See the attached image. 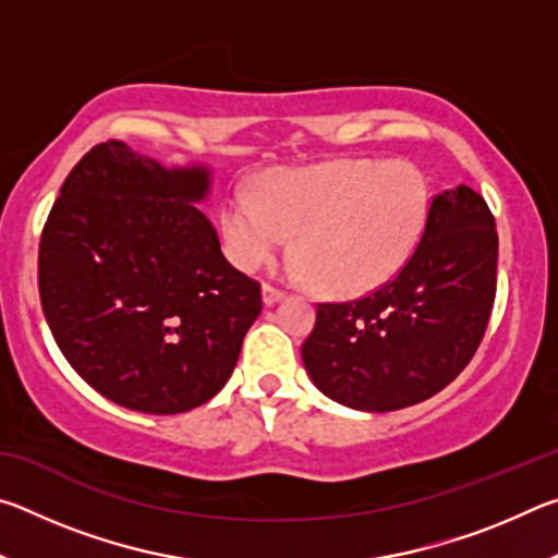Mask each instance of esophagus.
<instances>
[{"label":"esophagus","mask_w":558,"mask_h":558,"mask_svg":"<svg viewBox=\"0 0 558 558\" xmlns=\"http://www.w3.org/2000/svg\"><path fill=\"white\" fill-rule=\"evenodd\" d=\"M282 298H286V290L270 286V282H266V286H263V302H266L268 307L276 305V302H280Z\"/></svg>","instance_id":"obj_1"}]
</instances>
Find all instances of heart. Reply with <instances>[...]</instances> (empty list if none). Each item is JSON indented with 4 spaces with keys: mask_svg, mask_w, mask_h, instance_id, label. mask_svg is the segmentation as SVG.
Segmentation results:
<instances>
[{
    "mask_svg": "<svg viewBox=\"0 0 558 558\" xmlns=\"http://www.w3.org/2000/svg\"><path fill=\"white\" fill-rule=\"evenodd\" d=\"M430 186L418 167L379 159L276 169L258 194L231 192L221 229L229 256L256 270L295 236V260L319 292L339 298L381 288L411 260L426 231Z\"/></svg>",
    "mask_w": 558,
    "mask_h": 558,
    "instance_id": "b5f03b06",
    "label": "heart"
}]
</instances>
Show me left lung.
Masks as SVG:
<instances>
[{"mask_svg": "<svg viewBox=\"0 0 558 558\" xmlns=\"http://www.w3.org/2000/svg\"><path fill=\"white\" fill-rule=\"evenodd\" d=\"M495 292V216L460 184L433 196L418 248L389 282L359 300L319 302L302 362L317 389L349 409L421 403L475 356Z\"/></svg>", "mask_w": 558, "mask_h": 558, "instance_id": "obj_1", "label": "left lung"}]
</instances>
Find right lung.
Returning <instances> with one entry per match:
<instances>
[{
	"label": "right lung",
	"mask_w": 558,
	"mask_h": 558,
	"mask_svg": "<svg viewBox=\"0 0 558 558\" xmlns=\"http://www.w3.org/2000/svg\"><path fill=\"white\" fill-rule=\"evenodd\" d=\"M209 169H167L120 140L81 157L39 243L56 344L112 403L172 415L223 389L263 310L196 209Z\"/></svg>",
	"instance_id": "right-lung-1"
}]
</instances>
